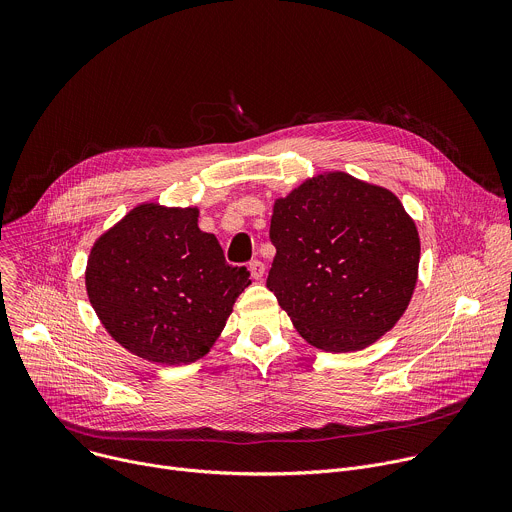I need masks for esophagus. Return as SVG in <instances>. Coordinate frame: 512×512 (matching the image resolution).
Wrapping results in <instances>:
<instances>
[{"label": "esophagus", "instance_id": "34e87169", "mask_svg": "<svg viewBox=\"0 0 512 512\" xmlns=\"http://www.w3.org/2000/svg\"><path fill=\"white\" fill-rule=\"evenodd\" d=\"M249 271H251V277H253L255 281H261L263 275H265V265H263V261H259V259L251 261V263H249Z\"/></svg>", "mask_w": 512, "mask_h": 512}]
</instances>
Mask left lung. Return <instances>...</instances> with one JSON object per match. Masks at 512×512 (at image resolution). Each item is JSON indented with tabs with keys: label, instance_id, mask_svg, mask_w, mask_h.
<instances>
[{
	"label": "left lung",
	"instance_id": "8db88e82",
	"mask_svg": "<svg viewBox=\"0 0 512 512\" xmlns=\"http://www.w3.org/2000/svg\"><path fill=\"white\" fill-rule=\"evenodd\" d=\"M267 287L316 348L373 344L403 316L419 235L399 198L344 172L304 182L273 206Z\"/></svg>",
	"mask_w": 512,
	"mask_h": 512
}]
</instances>
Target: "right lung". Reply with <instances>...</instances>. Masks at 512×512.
Returning a JSON list of instances; mask_svg holds the SVG:
<instances>
[{"label": "right lung", "instance_id": "1", "mask_svg": "<svg viewBox=\"0 0 512 512\" xmlns=\"http://www.w3.org/2000/svg\"><path fill=\"white\" fill-rule=\"evenodd\" d=\"M87 294L107 332L133 354L162 364L204 356L251 283L196 208L141 204L91 249Z\"/></svg>", "mask_w": 512, "mask_h": 512}]
</instances>
